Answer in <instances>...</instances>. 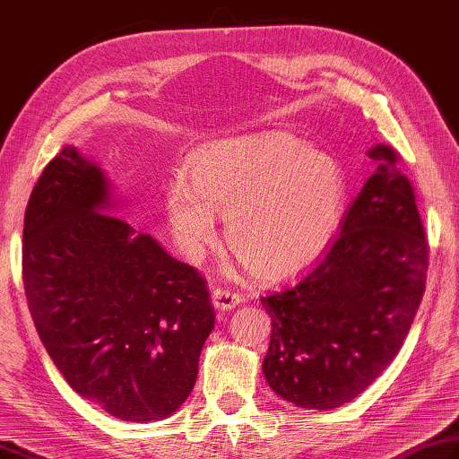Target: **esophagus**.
Returning a JSON list of instances; mask_svg holds the SVG:
<instances>
[{"instance_id": "1", "label": "esophagus", "mask_w": 459, "mask_h": 459, "mask_svg": "<svg viewBox=\"0 0 459 459\" xmlns=\"http://www.w3.org/2000/svg\"><path fill=\"white\" fill-rule=\"evenodd\" d=\"M240 302H242V296L238 292L224 290V289L212 290V304L217 310H232L237 308Z\"/></svg>"}]
</instances>
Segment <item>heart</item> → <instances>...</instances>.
Wrapping results in <instances>:
<instances>
[{
	"mask_svg": "<svg viewBox=\"0 0 459 459\" xmlns=\"http://www.w3.org/2000/svg\"><path fill=\"white\" fill-rule=\"evenodd\" d=\"M346 183L338 160L289 133L227 139L201 149L165 195L178 248L199 258L217 240V214L227 240L250 271L282 281L325 255L340 227Z\"/></svg>",
	"mask_w": 459,
	"mask_h": 459,
	"instance_id": "heart-1",
	"label": "heart"
}]
</instances>
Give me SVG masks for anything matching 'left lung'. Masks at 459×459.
<instances>
[{"instance_id": "1", "label": "left lung", "mask_w": 459, "mask_h": 459, "mask_svg": "<svg viewBox=\"0 0 459 459\" xmlns=\"http://www.w3.org/2000/svg\"><path fill=\"white\" fill-rule=\"evenodd\" d=\"M368 155L376 170L326 256L260 299L273 325L263 374L299 408L334 410L362 394L398 354L426 290L428 242L411 185L388 145Z\"/></svg>"}]
</instances>
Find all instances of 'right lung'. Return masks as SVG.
Returning <instances> with one entry per match:
<instances>
[{
  "instance_id": "1",
  "label": "right lung",
  "mask_w": 459,
  "mask_h": 459,
  "mask_svg": "<svg viewBox=\"0 0 459 459\" xmlns=\"http://www.w3.org/2000/svg\"><path fill=\"white\" fill-rule=\"evenodd\" d=\"M105 170L75 147L43 169L23 222V286L41 342L81 398L125 421L173 416L214 326L203 276L107 214Z\"/></svg>"
}]
</instances>
